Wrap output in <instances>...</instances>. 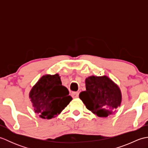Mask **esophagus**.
Returning <instances> with one entry per match:
<instances>
[{
	"mask_svg": "<svg viewBox=\"0 0 148 148\" xmlns=\"http://www.w3.org/2000/svg\"><path fill=\"white\" fill-rule=\"evenodd\" d=\"M71 96L72 97V98L73 99H77V98H78V96H79V93L76 92H72L71 93Z\"/></svg>",
	"mask_w": 148,
	"mask_h": 148,
	"instance_id": "1",
	"label": "esophagus"
}]
</instances>
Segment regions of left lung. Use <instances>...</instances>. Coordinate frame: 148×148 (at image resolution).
<instances>
[{
    "instance_id": "left-lung-1",
    "label": "left lung",
    "mask_w": 148,
    "mask_h": 148,
    "mask_svg": "<svg viewBox=\"0 0 148 148\" xmlns=\"http://www.w3.org/2000/svg\"><path fill=\"white\" fill-rule=\"evenodd\" d=\"M85 84L86 90L81 92L79 97L93 114L99 117H107L120 106V89L108 76H90L86 79Z\"/></svg>"
}]
</instances>
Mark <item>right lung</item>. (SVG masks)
Here are the masks:
<instances>
[{
    "mask_svg": "<svg viewBox=\"0 0 148 148\" xmlns=\"http://www.w3.org/2000/svg\"><path fill=\"white\" fill-rule=\"evenodd\" d=\"M69 90L62 85L58 74L43 76L33 86L29 93L36 113L40 118L51 119L59 114L72 98Z\"/></svg>",
    "mask_w": 148,
    "mask_h": 148,
    "instance_id": "1",
    "label": "right lung"
}]
</instances>
